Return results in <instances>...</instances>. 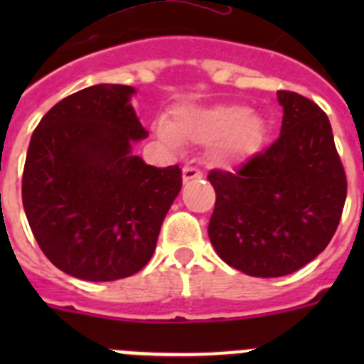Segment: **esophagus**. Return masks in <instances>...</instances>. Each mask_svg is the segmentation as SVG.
Masks as SVG:
<instances>
[{
    "label": "esophagus",
    "instance_id": "34e87169",
    "mask_svg": "<svg viewBox=\"0 0 364 364\" xmlns=\"http://www.w3.org/2000/svg\"><path fill=\"white\" fill-rule=\"evenodd\" d=\"M202 178V171H198L197 167H184L182 169V182H189V180Z\"/></svg>",
    "mask_w": 364,
    "mask_h": 364
}]
</instances>
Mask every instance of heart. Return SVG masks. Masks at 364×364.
I'll list each match as a JSON object with an SVG mask.
<instances>
[{"instance_id": "b5f03b06", "label": "heart", "mask_w": 364, "mask_h": 364, "mask_svg": "<svg viewBox=\"0 0 364 364\" xmlns=\"http://www.w3.org/2000/svg\"><path fill=\"white\" fill-rule=\"evenodd\" d=\"M156 136L171 149L182 144L208 147V160L218 167H233L250 160L266 136V122L257 111L240 104L210 107L180 105L169 122L156 125Z\"/></svg>"}]
</instances>
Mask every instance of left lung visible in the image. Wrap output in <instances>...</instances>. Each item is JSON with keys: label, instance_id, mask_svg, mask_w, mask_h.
I'll return each instance as SVG.
<instances>
[{"label": "left lung", "instance_id": "8db88e82", "mask_svg": "<svg viewBox=\"0 0 364 364\" xmlns=\"http://www.w3.org/2000/svg\"><path fill=\"white\" fill-rule=\"evenodd\" d=\"M277 142L237 173L211 171L217 193L208 235L226 264L252 277H282L323 252L339 226L346 176L323 109L277 92Z\"/></svg>", "mask_w": 364, "mask_h": 364}]
</instances>
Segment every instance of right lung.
I'll return each mask as SVG.
<instances>
[{
	"instance_id": "obj_1",
	"label": "right lung",
	"mask_w": 364,
	"mask_h": 364,
	"mask_svg": "<svg viewBox=\"0 0 364 364\" xmlns=\"http://www.w3.org/2000/svg\"><path fill=\"white\" fill-rule=\"evenodd\" d=\"M136 89L98 83L50 109L28 144L25 215L58 269L92 282L140 272L182 188L178 166H147L133 153L147 138Z\"/></svg>"
}]
</instances>
